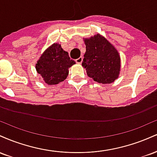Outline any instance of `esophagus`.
<instances>
[{
	"instance_id": "34e87169",
	"label": "esophagus",
	"mask_w": 157,
	"mask_h": 157,
	"mask_svg": "<svg viewBox=\"0 0 157 157\" xmlns=\"http://www.w3.org/2000/svg\"><path fill=\"white\" fill-rule=\"evenodd\" d=\"M82 57H79V58L76 59V63H77L80 64V63H82Z\"/></svg>"
}]
</instances>
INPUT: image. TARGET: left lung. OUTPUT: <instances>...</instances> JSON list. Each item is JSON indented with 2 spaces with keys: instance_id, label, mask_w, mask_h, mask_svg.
Returning a JSON list of instances; mask_svg holds the SVG:
<instances>
[{
  "instance_id": "obj_1",
  "label": "left lung",
  "mask_w": 157,
  "mask_h": 157,
  "mask_svg": "<svg viewBox=\"0 0 157 157\" xmlns=\"http://www.w3.org/2000/svg\"><path fill=\"white\" fill-rule=\"evenodd\" d=\"M86 52L82 66L87 75L99 83L109 84L119 77L121 67L120 55L105 37L97 34L83 38Z\"/></svg>"
}]
</instances>
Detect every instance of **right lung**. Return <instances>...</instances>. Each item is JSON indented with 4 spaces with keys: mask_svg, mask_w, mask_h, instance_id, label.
I'll list each match as a JSON object with an SVG mask.
<instances>
[{
    "mask_svg": "<svg viewBox=\"0 0 157 157\" xmlns=\"http://www.w3.org/2000/svg\"><path fill=\"white\" fill-rule=\"evenodd\" d=\"M75 64L61 45L55 43L46 48L35 65L37 73L48 85L63 82L68 75V68Z\"/></svg>",
    "mask_w": 157,
    "mask_h": 157,
    "instance_id": "add662e5",
    "label": "right lung"
}]
</instances>
